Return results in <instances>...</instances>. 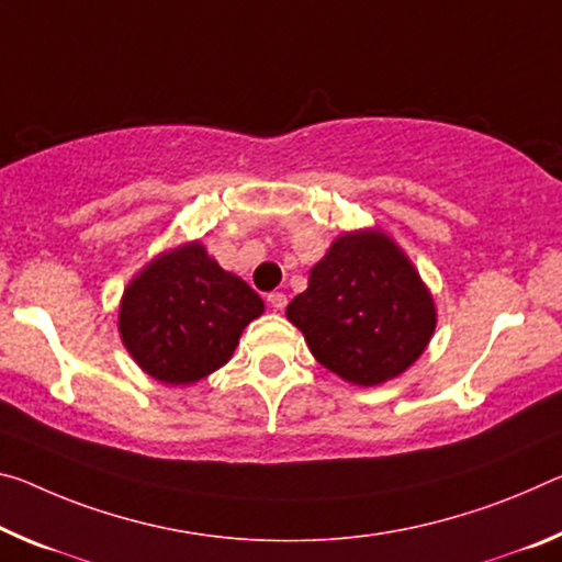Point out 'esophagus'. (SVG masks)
<instances>
[{"label": "esophagus", "mask_w": 562, "mask_h": 562, "mask_svg": "<svg viewBox=\"0 0 562 562\" xmlns=\"http://www.w3.org/2000/svg\"><path fill=\"white\" fill-rule=\"evenodd\" d=\"M267 302H270L274 310H284V305H288V297H284L282 292H272V295H267Z\"/></svg>", "instance_id": "esophagus-1"}]
</instances>
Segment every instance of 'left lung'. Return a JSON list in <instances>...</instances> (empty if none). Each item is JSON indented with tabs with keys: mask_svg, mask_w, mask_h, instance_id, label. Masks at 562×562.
Instances as JSON below:
<instances>
[{
	"mask_svg": "<svg viewBox=\"0 0 562 562\" xmlns=\"http://www.w3.org/2000/svg\"><path fill=\"white\" fill-rule=\"evenodd\" d=\"M284 315L323 368L360 387L403 375L438 325L420 272L380 227L337 235Z\"/></svg>",
	"mask_w": 562,
	"mask_h": 562,
	"instance_id": "8db88e82",
	"label": "left lung"
}]
</instances>
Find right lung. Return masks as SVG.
<instances>
[{"instance_id": "1", "label": "right lung", "mask_w": 562, "mask_h": 562, "mask_svg": "<svg viewBox=\"0 0 562 562\" xmlns=\"http://www.w3.org/2000/svg\"><path fill=\"white\" fill-rule=\"evenodd\" d=\"M265 302L222 270L200 239L165 249L130 280L120 337L142 372L162 385H194L233 358L243 329Z\"/></svg>"}]
</instances>
